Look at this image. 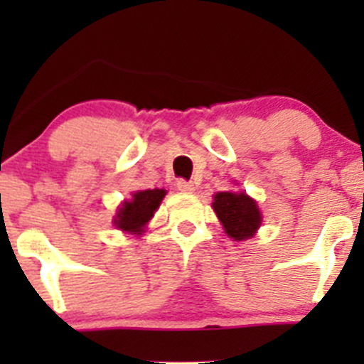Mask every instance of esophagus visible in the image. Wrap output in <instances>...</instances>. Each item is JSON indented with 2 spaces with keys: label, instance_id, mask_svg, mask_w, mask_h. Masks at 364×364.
Here are the masks:
<instances>
[{
  "label": "esophagus",
  "instance_id": "obj_1",
  "mask_svg": "<svg viewBox=\"0 0 364 364\" xmlns=\"http://www.w3.org/2000/svg\"><path fill=\"white\" fill-rule=\"evenodd\" d=\"M178 190L183 193H193V190H196V185H193L192 181H186V179H178Z\"/></svg>",
  "mask_w": 364,
  "mask_h": 364
}]
</instances>
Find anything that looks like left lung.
<instances>
[{
  "mask_svg": "<svg viewBox=\"0 0 364 364\" xmlns=\"http://www.w3.org/2000/svg\"><path fill=\"white\" fill-rule=\"evenodd\" d=\"M213 203L223 230L234 241H245L257 232L262 223L259 205L245 192H218Z\"/></svg>",
  "mask_w": 364,
  "mask_h": 364,
  "instance_id": "left-lung-1",
  "label": "left lung"
}]
</instances>
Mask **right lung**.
<instances>
[{
    "label": "right lung",
    "instance_id": "add662e5",
    "mask_svg": "<svg viewBox=\"0 0 364 364\" xmlns=\"http://www.w3.org/2000/svg\"><path fill=\"white\" fill-rule=\"evenodd\" d=\"M165 190H139L132 196L130 200H124L117 209L114 225L128 234H142L146 223L151 220L153 213L159 209L161 199L165 197Z\"/></svg>",
    "mask_w": 364,
    "mask_h": 364
}]
</instances>
